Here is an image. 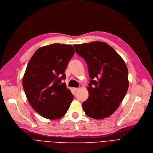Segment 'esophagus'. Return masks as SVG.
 <instances>
[{"label":"esophagus","instance_id":"1","mask_svg":"<svg viewBox=\"0 0 153 153\" xmlns=\"http://www.w3.org/2000/svg\"><path fill=\"white\" fill-rule=\"evenodd\" d=\"M73 91H75V92H76V91H77L78 90V88H73Z\"/></svg>","mask_w":153,"mask_h":153}]
</instances>
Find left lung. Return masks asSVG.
<instances>
[{
	"label": "left lung",
	"mask_w": 153,
	"mask_h": 153,
	"mask_svg": "<svg viewBox=\"0 0 153 153\" xmlns=\"http://www.w3.org/2000/svg\"><path fill=\"white\" fill-rule=\"evenodd\" d=\"M75 52L88 65L91 78L89 96L83 102L88 117L102 119L112 115L123 100L129 87L128 70L123 59L105 42L74 45Z\"/></svg>",
	"instance_id": "left-lung-1"
}]
</instances>
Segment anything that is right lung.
I'll return each mask as SVG.
<instances>
[{
  "label": "right lung",
  "instance_id": "1",
  "mask_svg": "<svg viewBox=\"0 0 153 153\" xmlns=\"http://www.w3.org/2000/svg\"><path fill=\"white\" fill-rule=\"evenodd\" d=\"M74 53L73 46L56 43L39 48L30 59L22 86L30 105L42 117L59 119L70 107L73 95L62 80Z\"/></svg>",
  "mask_w": 153,
  "mask_h": 153
}]
</instances>
